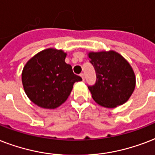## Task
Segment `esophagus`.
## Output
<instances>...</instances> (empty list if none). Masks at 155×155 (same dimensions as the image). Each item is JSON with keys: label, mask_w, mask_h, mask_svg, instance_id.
Returning a JSON list of instances; mask_svg holds the SVG:
<instances>
[{"label": "esophagus", "mask_w": 155, "mask_h": 155, "mask_svg": "<svg viewBox=\"0 0 155 155\" xmlns=\"http://www.w3.org/2000/svg\"><path fill=\"white\" fill-rule=\"evenodd\" d=\"M80 76H81V78H82V80L84 81V79H85V75H84V74H80Z\"/></svg>", "instance_id": "esophagus-1"}]
</instances>
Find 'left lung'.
<instances>
[{
	"label": "left lung",
	"instance_id": "1",
	"mask_svg": "<svg viewBox=\"0 0 155 155\" xmlns=\"http://www.w3.org/2000/svg\"><path fill=\"white\" fill-rule=\"evenodd\" d=\"M96 72V81L88 86L97 104L107 108H115L126 103L136 86L134 69L129 62L115 51L88 53Z\"/></svg>",
	"mask_w": 155,
	"mask_h": 155
}]
</instances>
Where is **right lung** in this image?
<instances>
[{
    "mask_svg": "<svg viewBox=\"0 0 155 155\" xmlns=\"http://www.w3.org/2000/svg\"><path fill=\"white\" fill-rule=\"evenodd\" d=\"M67 53L48 48L30 59L21 73L24 91L30 100L42 108L55 109L66 101L74 84L81 81L65 63Z\"/></svg>",
    "mask_w": 155,
    "mask_h": 155,
    "instance_id": "add662e5",
    "label": "right lung"
}]
</instances>
